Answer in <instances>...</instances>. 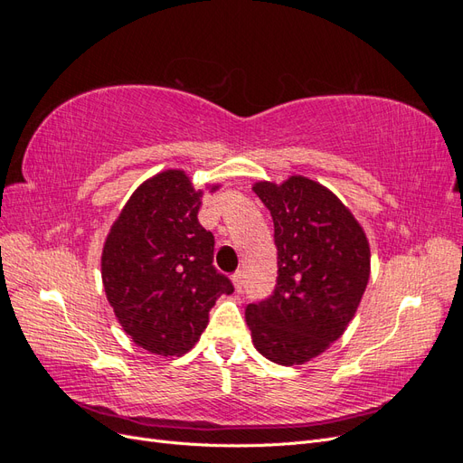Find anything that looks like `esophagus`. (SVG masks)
<instances>
[{
  "mask_svg": "<svg viewBox=\"0 0 463 463\" xmlns=\"http://www.w3.org/2000/svg\"><path fill=\"white\" fill-rule=\"evenodd\" d=\"M232 282H233L235 291H241V289H243V272H241V270L235 272V274L232 276Z\"/></svg>",
  "mask_w": 463,
  "mask_h": 463,
  "instance_id": "34e87169",
  "label": "esophagus"
}]
</instances>
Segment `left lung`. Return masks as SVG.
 <instances>
[{
  "label": "left lung",
  "instance_id": "1",
  "mask_svg": "<svg viewBox=\"0 0 463 463\" xmlns=\"http://www.w3.org/2000/svg\"><path fill=\"white\" fill-rule=\"evenodd\" d=\"M278 247L272 296L245 309L257 352L291 367L318 357L354 320L371 276V249L357 218L318 181H257Z\"/></svg>",
  "mask_w": 463,
  "mask_h": 463
}]
</instances>
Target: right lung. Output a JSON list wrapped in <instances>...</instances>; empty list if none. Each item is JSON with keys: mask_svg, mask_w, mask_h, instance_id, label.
Here are the masks:
<instances>
[{"mask_svg": "<svg viewBox=\"0 0 463 463\" xmlns=\"http://www.w3.org/2000/svg\"><path fill=\"white\" fill-rule=\"evenodd\" d=\"M170 167L138 185L102 247V284L123 332L150 354L179 357L199 342L208 313L233 288L214 266V235L199 223L203 194Z\"/></svg>", "mask_w": 463, "mask_h": 463, "instance_id": "1", "label": "right lung"}]
</instances>
